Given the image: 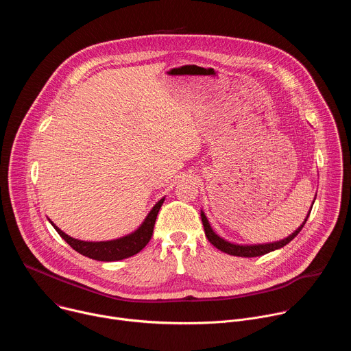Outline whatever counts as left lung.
<instances>
[{
    "label": "left lung",
    "mask_w": 351,
    "mask_h": 351,
    "mask_svg": "<svg viewBox=\"0 0 351 351\" xmlns=\"http://www.w3.org/2000/svg\"><path fill=\"white\" fill-rule=\"evenodd\" d=\"M315 202V198H314ZM313 202V204H314ZM313 207L310 208V213H311ZM310 213L307 214L304 222L300 225L291 234H289L286 239L283 240H279V241H274V243H265V244H234V243H230L222 237H219L211 228L206 214L202 211V221H203V225H204V232H206V236L207 239L210 240L211 244H214L218 250H221V252L226 253V254H230V256H236V257H247V258H252V257H260V256H264L267 253H271L274 252V250H278V248H282L283 245H286L287 243H290L298 233L300 230L303 229V226L306 225L308 217H310Z\"/></svg>",
    "instance_id": "1"
}]
</instances>
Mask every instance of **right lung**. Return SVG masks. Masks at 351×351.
<instances>
[{
  "label": "right lung",
  "instance_id": "obj_1",
  "mask_svg": "<svg viewBox=\"0 0 351 351\" xmlns=\"http://www.w3.org/2000/svg\"><path fill=\"white\" fill-rule=\"evenodd\" d=\"M165 197H162L160 202L153 207V210L148 213L144 222L130 234H126L123 237L115 239V240H107V241H84L77 240L66 233H64L58 226L51 222L54 229L58 232V234L73 248L77 253H80L84 257L97 260V261H119L123 258H129L145 247V244L149 241L153 236L156 219L158 215V211L164 203Z\"/></svg>",
  "mask_w": 351,
  "mask_h": 351
}]
</instances>
